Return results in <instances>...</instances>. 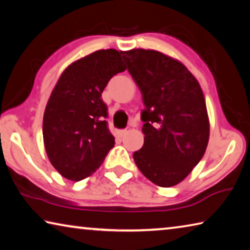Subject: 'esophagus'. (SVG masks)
Returning a JSON list of instances; mask_svg holds the SVG:
<instances>
[{
  "label": "esophagus",
  "mask_w": 250,
  "mask_h": 250,
  "mask_svg": "<svg viewBox=\"0 0 250 250\" xmlns=\"http://www.w3.org/2000/svg\"><path fill=\"white\" fill-rule=\"evenodd\" d=\"M126 132H128V131H126V130H118L117 131V134L119 135L120 138H122V137H125V135L126 134Z\"/></svg>",
  "instance_id": "obj_1"
}]
</instances>
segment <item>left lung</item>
<instances>
[{
  "instance_id": "left-lung-1",
  "label": "left lung",
  "mask_w": 250,
  "mask_h": 250,
  "mask_svg": "<svg viewBox=\"0 0 250 250\" xmlns=\"http://www.w3.org/2000/svg\"><path fill=\"white\" fill-rule=\"evenodd\" d=\"M142 94L145 143L133 153L147 180L161 188L183 181L204 155L209 120L202 88L181 62L152 49L122 52Z\"/></svg>"
}]
</instances>
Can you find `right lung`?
<instances>
[{
    "label": "right lung",
    "mask_w": 250,
    "mask_h": 250,
    "mask_svg": "<svg viewBox=\"0 0 250 250\" xmlns=\"http://www.w3.org/2000/svg\"><path fill=\"white\" fill-rule=\"evenodd\" d=\"M126 69L116 49H100L62 71L46 104L43 138L53 167L70 181L96 172L115 146L101 94L113 76Z\"/></svg>",
    "instance_id": "right-lung-1"
}]
</instances>
